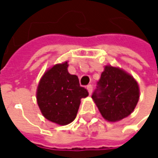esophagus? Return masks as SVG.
<instances>
[{
  "mask_svg": "<svg viewBox=\"0 0 158 158\" xmlns=\"http://www.w3.org/2000/svg\"><path fill=\"white\" fill-rule=\"evenodd\" d=\"M86 88L88 90V93L91 94H92V92H93V85H88L87 86H86Z\"/></svg>",
  "mask_w": 158,
  "mask_h": 158,
  "instance_id": "obj_1",
  "label": "esophagus"
}]
</instances>
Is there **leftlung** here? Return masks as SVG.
Segmentation results:
<instances>
[{"mask_svg":"<svg viewBox=\"0 0 158 158\" xmlns=\"http://www.w3.org/2000/svg\"><path fill=\"white\" fill-rule=\"evenodd\" d=\"M92 98L105 119L116 122L128 116L139 99L136 81L125 71L107 65Z\"/></svg>","mask_w":158,"mask_h":158,"instance_id":"left-lung-1","label":"left lung"}]
</instances>
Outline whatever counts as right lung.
Instances as JSON below:
<instances>
[{
    "label": "right lung",
    "instance_id": "obj_1",
    "mask_svg": "<svg viewBox=\"0 0 158 158\" xmlns=\"http://www.w3.org/2000/svg\"><path fill=\"white\" fill-rule=\"evenodd\" d=\"M67 62L56 64L42 77L37 89V103L44 116L64 126L76 117L81 99L88 95L79 79L67 71Z\"/></svg>",
    "mask_w": 158,
    "mask_h": 158
}]
</instances>
